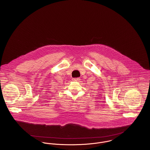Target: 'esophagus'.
Masks as SVG:
<instances>
[{
    "mask_svg": "<svg viewBox=\"0 0 150 150\" xmlns=\"http://www.w3.org/2000/svg\"><path fill=\"white\" fill-rule=\"evenodd\" d=\"M72 80L74 81H79L80 80V79L79 77H77V78H73Z\"/></svg>",
    "mask_w": 150,
    "mask_h": 150,
    "instance_id": "34e87169",
    "label": "esophagus"
}]
</instances>
